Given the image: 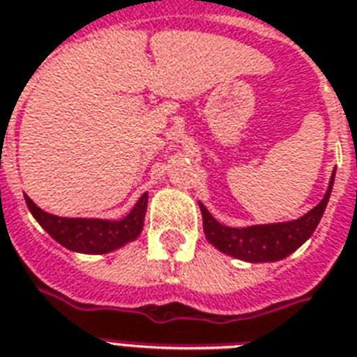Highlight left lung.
Returning a JSON list of instances; mask_svg holds the SVG:
<instances>
[{
  "instance_id": "obj_1",
  "label": "left lung",
  "mask_w": 357,
  "mask_h": 357,
  "mask_svg": "<svg viewBox=\"0 0 357 357\" xmlns=\"http://www.w3.org/2000/svg\"><path fill=\"white\" fill-rule=\"evenodd\" d=\"M333 178L335 173L331 175V182H329V188L324 195V199L312 211H309L301 218L294 220V222H284V224H265V226H250L243 227V229L227 227L218 224L207 208L199 203L205 237L218 250L226 252L233 258L252 261V264L277 261V259L286 258L314 233L321 214L326 211L329 195H331Z\"/></svg>"
}]
</instances>
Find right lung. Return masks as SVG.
I'll return each instance as SVG.
<instances>
[{
    "label": "right lung",
    "instance_id": "obj_1",
    "mask_svg": "<svg viewBox=\"0 0 357 357\" xmlns=\"http://www.w3.org/2000/svg\"><path fill=\"white\" fill-rule=\"evenodd\" d=\"M24 197L33 218L45 227V231L52 239H56L69 250L84 252V254H105L137 239L139 233L143 231L144 213H146V203H149V195L143 194L137 205L126 218L112 222V220L60 218V216L41 211L28 195Z\"/></svg>",
    "mask_w": 357,
    "mask_h": 357
}]
</instances>
